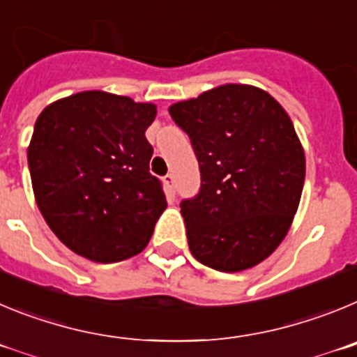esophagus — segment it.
Here are the masks:
<instances>
[{"label":"esophagus","mask_w":357,"mask_h":357,"mask_svg":"<svg viewBox=\"0 0 357 357\" xmlns=\"http://www.w3.org/2000/svg\"><path fill=\"white\" fill-rule=\"evenodd\" d=\"M163 183L167 185V188L174 194V174H167L163 176Z\"/></svg>","instance_id":"obj_1"}]
</instances>
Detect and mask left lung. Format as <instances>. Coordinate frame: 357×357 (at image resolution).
<instances>
[{
	"mask_svg": "<svg viewBox=\"0 0 357 357\" xmlns=\"http://www.w3.org/2000/svg\"><path fill=\"white\" fill-rule=\"evenodd\" d=\"M169 114L201 172L197 195L179 204L190 252L220 272L258 265L287 236L303 194L306 160L290 117L265 91L234 83Z\"/></svg>",
	"mask_w": 357,
	"mask_h": 357,
	"instance_id": "left-lung-1",
	"label": "left lung"
}]
</instances>
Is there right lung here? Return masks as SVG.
<instances>
[{
  "mask_svg": "<svg viewBox=\"0 0 357 357\" xmlns=\"http://www.w3.org/2000/svg\"><path fill=\"white\" fill-rule=\"evenodd\" d=\"M151 102L101 91L54 101L28 147L37 206L60 242L98 263L139 255L167 208L149 172Z\"/></svg>",
  "mask_w": 357,
  "mask_h": 357,
  "instance_id": "add662e5",
  "label": "right lung"
}]
</instances>
